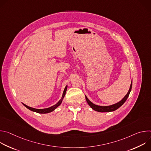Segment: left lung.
I'll use <instances>...</instances> for the list:
<instances>
[{"mask_svg":"<svg viewBox=\"0 0 151 151\" xmlns=\"http://www.w3.org/2000/svg\"><path fill=\"white\" fill-rule=\"evenodd\" d=\"M132 83L130 85V89H129V91L128 92V93L126 94V96L122 99V100H121L120 101H119L118 103L114 104L113 105H111V106H98V105H96L94 104H93L92 102H91L88 98L85 96L86 98V100H87L88 104H89V106L91 107L93 109H94L97 112H112V111H114L115 110H116L117 109H118L119 107H121L124 103L125 101L127 100V98L129 96V94L130 93V91L132 90Z\"/></svg>","mask_w":151,"mask_h":151,"instance_id":"8db88e82","label":"left lung"}]
</instances>
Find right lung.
I'll return each instance as SVG.
<instances>
[{"label":"right lung","instance_id":"1","mask_svg":"<svg viewBox=\"0 0 151 151\" xmlns=\"http://www.w3.org/2000/svg\"><path fill=\"white\" fill-rule=\"evenodd\" d=\"M66 90H67V86L65 87V88H64V90L63 91V96H62V98L57 103L55 104V105L50 107H48V108H46V109H35V108H33V107H29L27 105H26L25 104L23 103V105L26 107L27 109H29V110L32 111H33V112H37V113H39V114H47V113H50V112H52L53 111H54L57 107L60 105V104L62 102V100L64 98V96H65L66 94Z\"/></svg>","mask_w":151,"mask_h":151}]
</instances>
